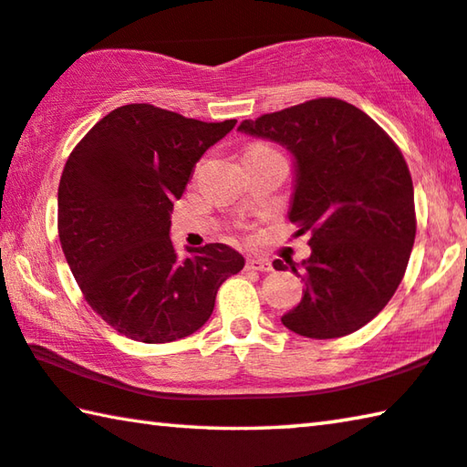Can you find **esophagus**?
<instances>
[{
  "instance_id": "obj_1",
  "label": "esophagus",
  "mask_w": 467,
  "mask_h": 467,
  "mask_svg": "<svg viewBox=\"0 0 467 467\" xmlns=\"http://www.w3.org/2000/svg\"><path fill=\"white\" fill-rule=\"evenodd\" d=\"M247 267L249 269H255V271H274V265H271L269 259H249L247 261Z\"/></svg>"
}]
</instances>
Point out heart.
I'll use <instances>...</instances> for the list:
<instances>
[{
  "label": "heart",
  "mask_w": 467,
  "mask_h": 467,
  "mask_svg": "<svg viewBox=\"0 0 467 467\" xmlns=\"http://www.w3.org/2000/svg\"><path fill=\"white\" fill-rule=\"evenodd\" d=\"M265 149H269V147H265V145H255V147L249 149V152H253V150H265Z\"/></svg>",
  "instance_id": "heart-1"
}]
</instances>
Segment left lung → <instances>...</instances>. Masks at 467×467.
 <instances>
[{"label": "left lung", "instance_id": "8db88e82", "mask_svg": "<svg viewBox=\"0 0 467 467\" xmlns=\"http://www.w3.org/2000/svg\"><path fill=\"white\" fill-rule=\"evenodd\" d=\"M239 132L277 142L294 159L287 218L310 233V257L275 259L304 279L282 322L310 338L345 337L379 315L400 285L417 234L402 152L359 108L337 98L243 120Z\"/></svg>", "mask_w": 467, "mask_h": 467}]
</instances>
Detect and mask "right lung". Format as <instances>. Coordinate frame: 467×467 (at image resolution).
<instances>
[{
    "label": "right lung",
    "instance_id": "right-lung-1",
    "mask_svg": "<svg viewBox=\"0 0 467 467\" xmlns=\"http://www.w3.org/2000/svg\"><path fill=\"white\" fill-rule=\"evenodd\" d=\"M236 120L200 122L149 104L116 108L83 137L58 183V239L89 306L118 333L171 343L206 325L244 257L171 243L173 202Z\"/></svg>",
    "mask_w": 467,
    "mask_h": 467
}]
</instances>
